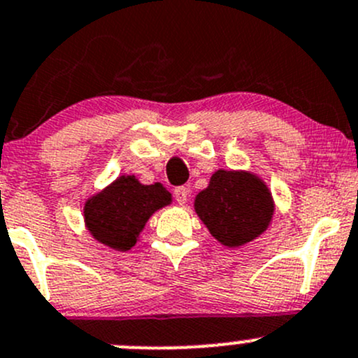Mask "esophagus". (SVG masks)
Here are the masks:
<instances>
[{"instance_id":"obj_1","label":"esophagus","mask_w":358,"mask_h":358,"mask_svg":"<svg viewBox=\"0 0 358 358\" xmlns=\"http://www.w3.org/2000/svg\"><path fill=\"white\" fill-rule=\"evenodd\" d=\"M173 194H175V199L178 204H185L187 199H189V190H187V187H176Z\"/></svg>"}]
</instances>
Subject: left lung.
<instances>
[{
  "label": "left lung",
  "instance_id": "8db88e82",
  "mask_svg": "<svg viewBox=\"0 0 358 358\" xmlns=\"http://www.w3.org/2000/svg\"><path fill=\"white\" fill-rule=\"evenodd\" d=\"M196 211L213 237L237 248L265 232L273 204L268 189L256 176L220 169L196 197Z\"/></svg>",
  "mask_w": 358,
  "mask_h": 358
}]
</instances>
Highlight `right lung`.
<instances>
[{"label":"right lung","instance_id":"obj_1","mask_svg":"<svg viewBox=\"0 0 358 358\" xmlns=\"http://www.w3.org/2000/svg\"><path fill=\"white\" fill-rule=\"evenodd\" d=\"M171 202V194L161 185H142L135 176H121L86 202L88 230L102 244L128 251L154 211Z\"/></svg>","mask_w":358,"mask_h":358}]
</instances>
